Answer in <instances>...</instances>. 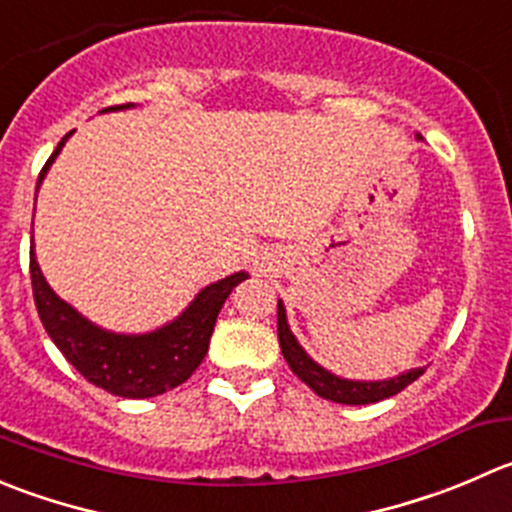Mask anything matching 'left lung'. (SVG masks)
<instances>
[{
    "instance_id": "obj_1",
    "label": "left lung",
    "mask_w": 512,
    "mask_h": 512,
    "mask_svg": "<svg viewBox=\"0 0 512 512\" xmlns=\"http://www.w3.org/2000/svg\"><path fill=\"white\" fill-rule=\"evenodd\" d=\"M277 337H280L282 355H285L290 370L305 382L307 388H312V393H317L325 400H332V403L370 405L377 403V400L393 398V395L408 388L410 382H415L425 372V367H413V370L400 372L398 377H388V380H347V377L335 375L332 370L322 367L320 362L312 360L305 352V347L292 335L282 300H277Z\"/></svg>"
}]
</instances>
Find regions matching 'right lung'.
Instances as JSON below:
<instances>
[{"label": "right lung", "mask_w": 512, "mask_h": 512, "mask_svg": "<svg viewBox=\"0 0 512 512\" xmlns=\"http://www.w3.org/2000/svg\"><path fill=\"white\" fill-rule=\"evenodd\" d=\"M130 107H135V104H119V107L102 109V112H119V109ZM69 137H72V132L62 137L57 150L52 152L47 165L39 172L37 192ZM37 192H34V202H37ZM29 272H32V292L39 320H42L44 330L52 337L54 345L62 350V355L92 385L119 395V398L132 400L155 398L165 390L177 388L200 367V362L207 355V347H210V337L222 305L230 297L232 287L250 277L247 272H235V275H227L212 285L202 287L195 300L175 320L165 322L157 330L114 332L94 325L89 317L74 310L69 302H64L49 287L47 277L42 275V267L37 262L34 240L29 247Z\"/></svg>", "instance_id": "obj_1"}]
</instances>
